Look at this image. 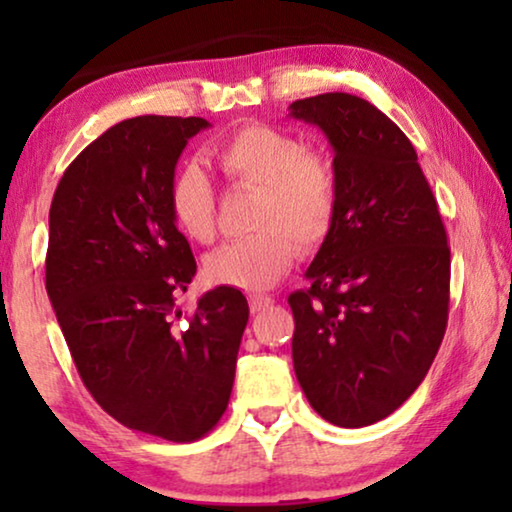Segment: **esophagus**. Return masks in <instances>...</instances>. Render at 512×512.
<instances>
[{"mask_svg": "<svg viewBox=\"0 0 512 512\" xmlns=\"http://www.w3.org/2000/svg\"><path fill=\"white\" fill-rule=\"evenodd\" d=\"M272 303H275V300H272L270 296H265V293H254V296H249V307L254 314L265 310V307H270Z\"/></svg>", "mask_w": 512, "mask_h": 512, "instance_id": "obj_1", "label": "esophagus"}]
</instances>
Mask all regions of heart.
<instances>
[{
    "mask_svg": "<svg viewBox=\"0 0 512 512\" xmlns=\"http://www.w3.org/2000/svg\"><path fill=\"white\" fill-rule=\"evenodd\" d=\"M230 181L258 188L256 235L221 244L205 258L209 282L265 291L291 268L298 247L317 249L338 214V172L303 139L272 125H244L214 151ZM170 212L193 242L214 237V188L200 167L188 165L170 184Z\"/></svg>",
    "mask_w": 512,
    "mask_h": 512,
    "instance_id": "heart-1",
    "label": "heart"
}]
</instances>
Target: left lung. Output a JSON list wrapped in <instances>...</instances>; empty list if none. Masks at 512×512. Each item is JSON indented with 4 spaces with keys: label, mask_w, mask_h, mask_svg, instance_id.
Returning a JSON list of instances; mask_svg holds the SVG:
<instances>
[{
    "label": "left lung",
    "mask_w": 512,
    "mask_h": 512,
    "mask_svg": "<svg viewBox=\"0 0 512 512\" xmlns=\"http://www.w3.org/2000/svg\"><path fill=\"white\" fill-rule=\"evenodd\" d=\"M333 146L338 214L289 296L293 368L326 422L359 429L408 401L447 326L450 247L415 146L373 104L324 93L291 104Z\"/></svg>",
    "instance_id": "8db88e82"
}]
</instances>
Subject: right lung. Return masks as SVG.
<instances>
[{"instance_id":"right-lung-1","label":"right lung","mask_w":512,"mask_h":512,"mask_svg":"<svg viewBox=\"0 0 512 512\" xmlns=\"http://www.w3.org/2000/svg\"><path fill=\"white\" fill-rule=\"evenodd\" d=\"M205 128L195 116L116 123L67 167L48 214L46 291L83 384L116 422L172 443L226 412L249 321L242 291L216 286L179 324L198 265L170 184Z\"/></svg>"}]
</instances>
